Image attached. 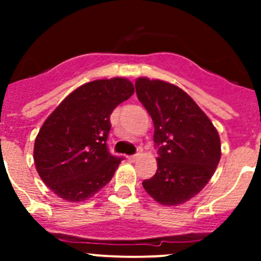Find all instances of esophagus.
I'll return each mask as SVG.
<instances>
[{"mask_svg":"<svg viewBox=\"0 0 261 261\" xmlns=\"http://www.w3.org/2000/svg\"><path fill=\"white\" fill-rule=\"evenodd\" d=\"M138 156H140V154H135V155H129L128 156V161L129 162H136L138 159Z\"/></svg>","mask_w":261,"mask_h":261,"instance_id":"34e87169","label":"esophagus"}]
</instances>
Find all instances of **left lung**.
Returning <instances> with one entry per match:
<instances>
[{"instance_id":"obj_1","label":"left lung","mask_w":261,"mask_h":261,"mask_svg":"<svg viewBox=\"0 0 261 261\" xmlns=\"http://www.w3.org/2000/svg\"><path fill=\"white\" fill-rule=\"evenodd\" d=\"M136 93L153 119L158 149L155 175L142 186L159 204H183L213 176L221 158L220 136L195 100L175 85L138 78Z\"/></svg>"}]
</instances>
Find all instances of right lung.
Wrapping results in <instances>:
<instances>
[{"label": "right lung", "mask_w": 261, "mask_h": 261, "mask_svg": "<svg viewBox=\"0 0 261 261\" xmlns=\"http://www.w3.org/2000/svg\"><path fill=\"white\" fill-rule=\"evenodd\" d=\"M135 93L125 78L98 80L69 94L48 116L34 146L39 176L66 201H84L114 176L121 156L107 146L112 111Z\"/></svg>", "instance_id": "right-lung-1"}]
</instances>
